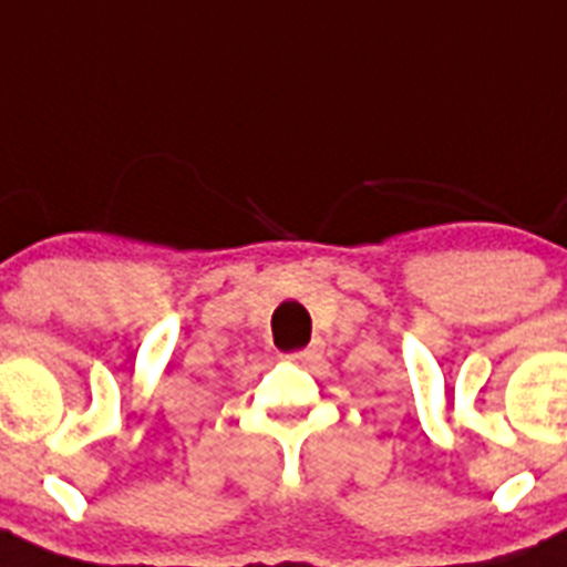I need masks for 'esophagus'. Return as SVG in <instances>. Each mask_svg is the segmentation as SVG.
Here are the masks:
<instances>
[{"mask_svg": "<svg viewBox=\"0 0 567 567\" xmlns=\"http://www.w3.org/2000/svg\"><path fill=\"white\" fill-rule=\"evenodd\" d=\"M289 358L298 360V363H307V360L318 358V346H307V349H298V352H292Z\"/></svg>", "mask_w": 567, "mask_h": 567, "instance_id": "34e87169", "label": "esophagus"}]
</instances>
